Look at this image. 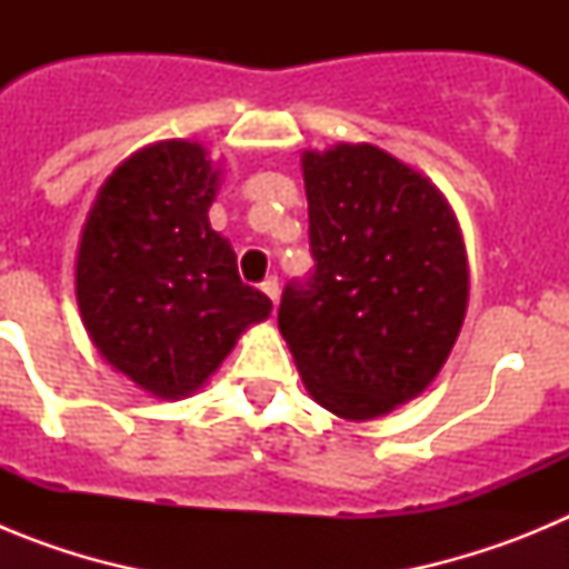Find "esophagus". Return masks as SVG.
<instances>
[{
	"instance_id": "1",
	"label": "esophagus",
	"mask_w": 569,
	"mask_h": 569,
	"mask_svg": "<svg viewBox=\"0 0 569 569\" xmlns=\"http://www.w3.org/2000/svg\"><path fill=\"white\" fill-rule=\"evenodd\" d=\"M261 290H264V293H268V299L273 301H279V279H276V276H268V279L261 281Z\"/></svg>"
}]
</instances>
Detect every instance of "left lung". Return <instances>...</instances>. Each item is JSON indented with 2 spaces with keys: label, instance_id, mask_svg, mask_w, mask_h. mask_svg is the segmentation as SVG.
<instances>
[{
  "label": "left lung",
  "instance_id": "1",
  "mask_svg": "<svg viewBox=\"0 0 569 569\" xmlns=\"http://www.w3.org/2000/svg\"><path fill=\"white\" fill-rule=\"evenodd\" d=\"M308 281L279 305L308 393L365 421L425 393L459 339L470 293L459 219L427 176L376 144L305 150Z\"/></svg>",
  "mask_w": 569,
  "mask_h": 569
}]
</instances>
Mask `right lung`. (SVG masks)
Returning <instances> with one entry per match:
<instances>
[{"label":"right lung","mask_w":569,"mask_h":569,"mask_svg":"<svg viewBox=\"0 0 569 569\" xmlns=\"http://www.w3.org/2000/svg\"><path fill=\"white\" fill-rule=\"evenodd\" d=\"M219 173L199 142L148 144L104 179L84 219V330L113 370L156 399L199 390L273 308L239 279L230 241L210 228Z\"/></svg>","instance_id":"right-lung-1"}]
</instances>
